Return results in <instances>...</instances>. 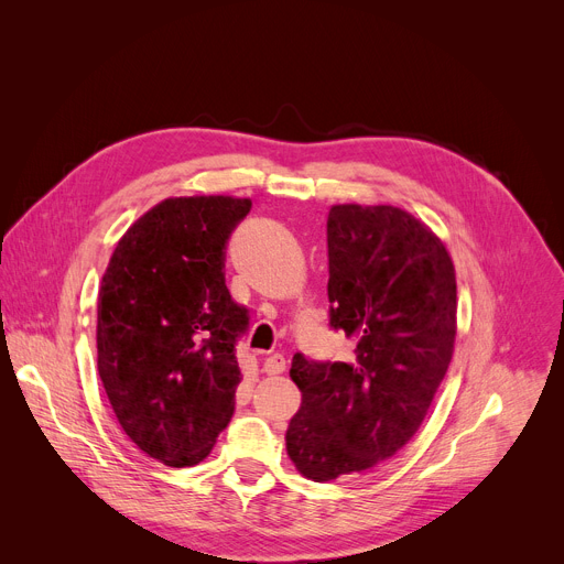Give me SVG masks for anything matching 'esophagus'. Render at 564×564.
Segmentation results:
<instances>
[{
	"instance_id": "obj_1",
	"label": "esophagus",
	"mask_w": 564,
	"mask_h": 564,
	"mask_svg": "<svg viewBox=\"0 0 564 564\" xmlns=\"http://www.w3.org/2000/svg\"><path fill=\"white\" fill-rule=\"evenodd\" d=\"M263 371L268 376H279L285 371V357L281 352H274L270 357H265V365H263Z\"/></svg>"
}]
</instances>
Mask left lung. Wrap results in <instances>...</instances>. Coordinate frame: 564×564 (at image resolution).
Listing matches in <instances>:
<instances>
[{"instance_id": "1", "label": "left lung", "mask_w": 564, "mask_h": 564, "mask_svg": "<svg viewBox=\"0 0 564 564\" xmlns=\"http://www.w3.org/2000/svg\"><path fill=\"white\" fill-rule=\"evenodd\" d=\"M330 326L355 339L352 362L292 357L301 391L285 445L294 468L330 481L376 468L419 432L456 337V276L443 240L391 204H333Z\"/></svg>"}]
</instances>
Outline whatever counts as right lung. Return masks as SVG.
Instances as JSON below:
<instances>
[{
	"mask_svg": "<svg viewBox=\"0 0 564 564\" xmlns=\"http://www.w3.org/2000/svg\"><path fill=\"white\" fill-rule=\"evenodd\" d=\"M249 209V197H166L121 236L100 281V382L130 441L171 468L207 458L234 416L247 311L223 268Z\"/></svg>",
	"mask_w": 564,
	"mask_h": 564,
	"instance_id": "add662e5",
	"label": "right lung"
}]
</instances>
